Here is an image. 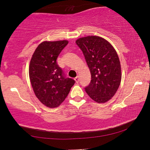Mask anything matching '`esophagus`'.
I'll return each instance as SVG.
<instances>
[{"label": "esophagus", "instance_id": "obj_1", "mask_svg": "<svg viewBox=\"0 0 150 150\" xmlns=\"http://www.w3.org/2000/svg\"><path fill=\"white\" fill-rule=\"evenodd\" d=\"M75 81L76 83H79V76H77V77H76L75 78Z\"/></svg>", "mask_w": 150, "mask_h": 150}]
</instances>
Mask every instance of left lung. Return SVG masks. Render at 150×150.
<instances>
[{
    "label": "left lung",
    "mask_w": 150,
    "mask_h": 150,
    "mask_svg": "<svg viewBox=\"0 0 150 150\" xmlns=\"http://www.w3.org/2000/svg\"><path fill=\"white\" fill-rule=\"evenodd\" d=\"M90 69L91 81L86 93L98 103L107 102L115 95L121 82L120 60L115 48L107 40L88 35L76 40Z\"/></svg>",
    "instance_id": "left-lung-1"
}]
</instances>
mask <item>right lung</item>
I'll return each mask as SVG.
<instances>
[{
    "instance_id": "add662e5",
    "label": "right lung",
    "mask_w": 150,
    "mask_h": 150,
    "mask_svg": "<svg viewBox=\"0 0 150 150\" xmlns=\"http://www.w3.org/2000/svg\"><path fill=\"white\" fill-rule=\"evenodd\" d=\"M67 44V40L43 42L30 60L29 76L33 90L40 102L47 107L59 106L75 83L65 77L56 61Z\"/></svg>"
}]
</instances>
